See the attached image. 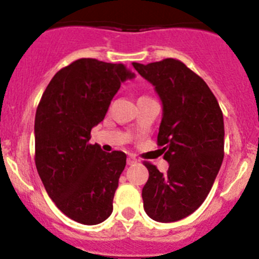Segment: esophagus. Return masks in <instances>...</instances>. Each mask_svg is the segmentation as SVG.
Returning a JSON list of instances; mask_svg holds the SVG:
<instances>
[{"label": "esophagus", "mask_w": 259, "mask_h": 259, "mask_svg": "<svg viewBox=\"0 0 259 259\" xmlns=\"http://www.w3.org/2000/svg\"><path fill=\"white\" fill-rule=\"evenodd\" d=\"M137 163V159L135 157H132V155H130V157L127 158V164L128 166H131V164H135Z\"/></svg>", "instance_id": "esophagus-1"}]
</instances>
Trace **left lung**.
I'll list each match as a JSON object with an SVG mask.
<instances>
[{
	"label": "left lung",
	"instance_id": "obj_1",
	"mask_svg": "<svg viewBox=\"0 0 259 259\" xmlns=\"http://www.w3.org/2000/svg\"><path fill=\"white\" fill-rule=\"evenodd\" d=\"M132 65L161 98L157 140L170 164L162 174L145 162L149 179L143 188L144 209L153 221H180L202 205L218 175L224 155L223 114L207 84L183 62L167 58Z\"/></svg>",
	"mask_w": 259,
	"mask_h": 259
}]
</instances>
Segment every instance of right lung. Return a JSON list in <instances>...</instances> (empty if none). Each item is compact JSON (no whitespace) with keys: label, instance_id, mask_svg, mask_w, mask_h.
Segmentation results:
<instances>
[{"label":"right lung","instance_id":"right-lung-1","mask_svg":"<svg viewBox=\"0 0 259 259\" xmlns=\"http://www.w3.org/2000/svg\"><path fill=\"white\" fill-rule=\"evenodd\" d=\"M134 77L122 63L77 59L53 76L36 110V168L57 207L77 223L93 226L113 212L127 155L89 140L120 84Z\"/></svg>","mask_w":259,"mask_h":259}]
</instances>
